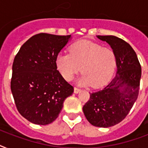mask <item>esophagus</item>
Returning <instances> with one entry per match:
<instances>
[{
	"label": "esophagus",
	"instance_id": "1",
	"mask_svg": "<svg viewBox=\"0 0 148 148\" xmlns=\"http://www.w3.org/2000/svg\"><path fill=\"white\" fill-rule=\"evenodd\" d=\"M74 93H75V94H78V93L81 91V89H79V88H74Z\"/></svg>",
	"mask_w": 148,
	"mask_h": 148
}]
</instances>
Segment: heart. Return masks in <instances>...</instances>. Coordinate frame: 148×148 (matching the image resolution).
I'll return each instance as SVG.
<instances>
[{
	"label": "heart",
	"mask_w": 148,
	"mask_h": 148,
	"mask_svg": "<svg viewBox=\"0 0 148 148\" xmlns=\"http://www.w3.org/2000/svg\"><path fill=\"white\" fill-rule=\"evenodd\" d=\"M116 62V56L111 48L83 40L73 44L69 53H59L56 58V67L67 81H71L81 69L83 75L78 83L99 88L110 81Z\"/></svg>",
	"instance_id": "1"
}]
</instances>
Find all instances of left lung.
<instances>
[{"instance_id":"1","label":"left lung","mask_w":148,"mask_h":148,"mask_svg":"<svg viewBox=\"0 0 148 148\" xmlns=\"http://www.w3.org/2000/svg\"><path fill=\"white\" fill-rule=\"evenodd\" d=\"M97 38L106 41L114 52L117 73L102 90L90 94V100L83 107V111L92 125L110 127L123 121L137 101L141 67L128 43L112 35Z\"/></svg>"}]
</instances>
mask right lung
<instances>
[{"label":"right lung","mask_w":148,"mask_h":148,"mask_svg":"<svg viewBox=\"0 0 148 148\" xmlns=\"http://www.w3.org/2000/svg\"><path fill=\"white\" fill-rule=\"evenodd\" d=\"M71 38L40 33L27 40L15 56L10 89L21 114L31 123L55 121L74 92L56 67V58Z\"/></svg>","instance_id":"obj_1"}]
</instances>
